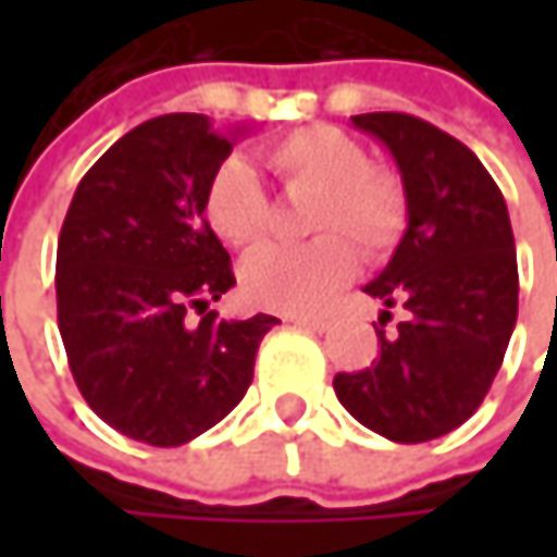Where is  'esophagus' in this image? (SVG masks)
I'll list each match as a JSON object with an SVG mask.
<instances>
[{"instance_id":"34e87169","label":"esophagus","mask_w":557,"mask_h":557,"mask_svg":"<svg viewBox=\"0 0 557 557\" xmlns=\"http://www.w3.org/2000/svg\"><path fill=\"white\" fill-rule=\"evenodd\" d=\"M283 322L299 325V329H309V332H325L329 329V315H286Z\"/></svg>"}]
</instances>
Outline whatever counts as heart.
<instances>
[{"mask_svg":"<svg viewBox=\"0 0 557 557\" xmlns=\"http://www.w3.org/2000/svg\"><path fill=\"white\" fill-rule=\"evenodd\" d=\"M264 168L289 199H309L302 228L322 235L299 248H264L242 271L248 302L271 312H309L355 274V248L371 261L396 248L406 228V193L368 151L329 125L299 128L261 148ZM202 212L222 245L255 248L271 225V199L245 161H225L206 183Z\"/></svg>","mask_w":557,"mask_h":557,"instance_id":"b5f03b06","label":"heart"}]
</instances>
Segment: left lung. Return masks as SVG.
Returning a JSON list of instances; mask_svg holds the SVG:
<instances>
[{
    "mask_svg": "<svg viewBox=\"0 0 557 557\" xmlns=\"http://www.w3.org/2000/svg\"><path fill=\"white\" fill-rule=\"evenodd\" d=\"M351 122L393 154L406 193L403 242L364 293L409 315L377 332L371 368L335 374V393L371 432L416 445L468 422L500 371L519 309L516 242L500 186L458 138L406 112Z\"/></svg>",
    "mask_w": 557,
    "mask_h": 557,
    "instance_id": "8db88e82",
    "label": "left lung"
}]
</instances>
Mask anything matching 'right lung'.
<instances>
[{
  "instance_id": "right-lung-1",
  "label": "right lung",
  "mask_w": 557,
  "mask_h": 557,
  "mask_svg": "<svg viewBox=\"0 0 557 557\" xmlns=\"http://www.w3.org/2000/svg\"><path fill=\"white\" fill-rule=\"evenodd\" d=\"M238 135L196 112L132 128L86 170L60 228L57 325L73 381L102 422L145 445H186L222 422L280 322L209 309L235 274L202 196Z\"/></svg>"
}]
</instances>
